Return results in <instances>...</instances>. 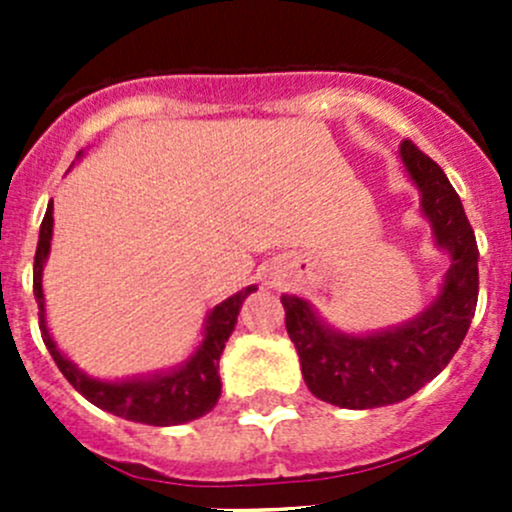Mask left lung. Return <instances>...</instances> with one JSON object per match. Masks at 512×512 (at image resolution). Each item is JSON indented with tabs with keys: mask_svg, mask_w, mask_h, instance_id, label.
I'll use <instances>...</instances> for the list:
<instances>
[{
	"mask_svg": "<svg viewBox=\"0 0 512 512\" xmlns=\"http://www.w3.org/2000/svg\"><path fill=\"white\" fill-rule=\"evenodd\" d=\"M401 158L421 188L436 242L451 252L441 297L414 322L371 337L329 332L307 302L282 297L287 334L309 391L342 409H376L409 399L446 369L476 314L478 245L461 198L436 160L409 138L401 143Z\"/></svg>",
	"mask_w": 512,
	"mask_h": 512,
	"instance_id": "1",
	"label": "left lung"
}]
</instances>
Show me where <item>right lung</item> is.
Masks as SVG:
<instances>
[{"mask_svg":"<svg viewBox=\"0 0 512 512\" xmlns=\"http://www.w3.org/2000/svg\"><path fill=\"white\" fill-rule=\"evenodd\" d=\"M54 205L49 203L44 220H41L39 230V245H36L34 255V297L39 302V327L41 339H44L46 349H49L51 359L56 361L61 374L66 376L71 386L79 391L84 399L98 409L108 411L113 416L128 418V421L148 423V426H178V423L193 421V418L205 416L213 411V406L220 399V354H223L227 337L232 334L240 314L242 299L255 287H247L245 292L235 294V297L225 299L223 304L210 312L208 327H205V339L200 349L195 352L193 359L183 366V369L173 371V374L151 376V379H133V381H96L89 379L84 371L76 369L64 354L56 349L54 339H51L49 329L44 324V292H41V270H44L46 255H49L51 245V227H54V215H51Z\"/></svg>","mask_w":512,"mask_h":512,"instance_id":"add662e5","label":"right lung"}]
</instances>
